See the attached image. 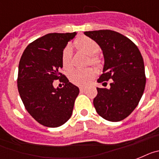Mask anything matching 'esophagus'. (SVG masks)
I'll return each instance as SVG.
<instances>
[{"label":"esophagus","instance_id":"obj_1","mask_svg":"<svg viewBox=\"0 0 159 159\" xmlns=\"http://www.w3.org/2000/svg\"><path fill=\"white\" fill-rule=\"evenodd\" d=\"M85 88H84V87H81L80 88V91H81V92H85Z\"/></svg>","mask_w":159,"mask_h":159}]
</instances>
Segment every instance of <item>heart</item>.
<instances>
[{"instance_id": "b5f03b06", "label": "heart", "mask_w": 159, "mask_h": 159, "mask_svg": "<svg viewBox=\"0 0 159 159\" xmlns=\"http://www.w3.org/2000/svg\"><path fill=\"white\" fill-rule=\"evenodd\" d=\"M74 45L78 51L90 57V63L95 66L100 65V59L94 56L99 50V46L93 40L82 36L75 40ZM61 63L65 70H69L72 67V49L70 46H66L63 49L61 53ZM94 76L95 71L93 69H75L70 73V79L76 85L85 86L89 83V81L94 78Z\"/></svg>"}]
</instances>
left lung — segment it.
Here are the masks:
<instances>
[{"label":"left lung","instance_id":"1","mask_svg":"<svg viewBox=\"0 0 159 159\" xmlns=\"http://www.w3.org/2000/svg\"><path fill=\"white\" fill-rule=\"evenodd\" d=\"M102 51L104 66L98 82L112 79L110 88L97 87V113L110 121H120L137 107L146 85L143 58L134 42L113 30L84 32ZM105 83V82H104Z\"/></svg>","mask_w":159,"mask_h":159}]
</instances>
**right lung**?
<instances>
[{"label": "right lung", "mask_w": 159, "mask_h": 159, "mask_svg": "<svg viewBox=\"0 0 159 159\" xmlns=\"http://www.w3.org/2000/svg\"><path fill=\"white\" fill-rule=\"evenodd\" d=\"M78 33L49 34L26 47L18 66L17 88L26 110L41 125L58 127L70 119L79 88L59 73L61 53ZM57 79L65 84L55 88Z\"/></svg>", "instance_id": "obj_1"}]
</instances>
